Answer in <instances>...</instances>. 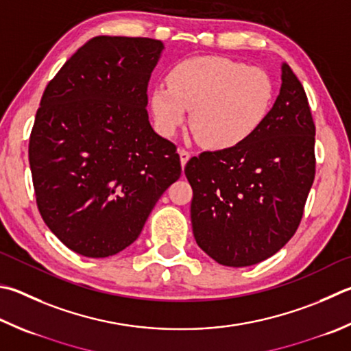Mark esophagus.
<instances>
[{
  "label": "esophagus",
  "instance_id": "esophagus-1",
  "mask_svg": "<svg viewBox=\"0 0 351 351\" xmlns=\"http://www.w3.org/2000/svg\"><path fill=\"white\" fill-rule=\"evenodd\" d=\"M180 152V158H181V165L184 167V165L187 164V161L190 159V152L189 150H186V149H180L178 150Z\"/></svg>",
  "mask_w": 351,
  "mask_h": 351
}]
</instances>
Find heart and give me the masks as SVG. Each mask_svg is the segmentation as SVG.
I'll return each instance as SVG.
<instances>
[{
	"mask_svg": "<svg viewBox=\"0 0 351 351\" xmlns=\"http://www.w3.org/2000/svg\"><path fill=\"white\" fill-rule=\"evenodd\" d=\"M167 86L150 95L156 130L173 136L186 123L202 145L234 149L252 138L269 118L276 98L275 81L263 67L224 56H196L180 62Z\"/></svg>",
	"mask_w": 351,
	"mask_h": 351,
	"instance_id": "1",
	"label": "heart"
}]
</instances>
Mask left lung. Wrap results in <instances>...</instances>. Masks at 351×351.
<instances>
[{"instance_id":"8db88e82","label":"left lung","mask_w":351,"mask_h":351,"mask_svg":"<svg viewBox=\"0 0 351 351\" xmlns=\"http://www.w3.org/2000/svg\"><path fill=\"white\" fill-rule=\"evenodd\" d=\"M263 127L234 149L202 152L186 164L196 244L218 264L248 267L290 241L315 180V123L289 64Z\"/></svg>"}]
</instances>
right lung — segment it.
Returning <instances> with one entry per match:
<instances>
[{
    "label": "right lung",
    "instance_id": "right-lung-1",
    "mask_svg": "<svg viewBox=\"0 0 351 351\" xmlns=\"http://www.w3.org/2000/svg\"><path fill=\"white\" fill-rule=\"evenodd\" d=\"M162 49L152 38L95 36L43 93L29 141L38 210L82 256L129 247L181 176L176 145L152 129L145 109Z\"/></svg>",
    "mask_w": 351,
    "mask_h": 351
}]
</instances>
